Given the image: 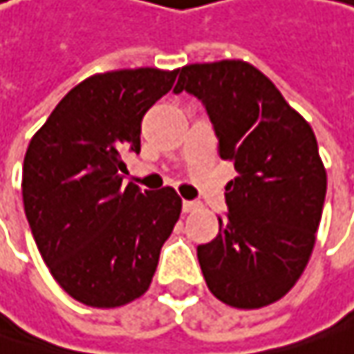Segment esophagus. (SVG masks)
Listing matches in <instances>:
<instances>
[{
  "instance_id": "obj_1",
  "label": "esophagus",
  "mask_w": 354,
  "mask_h": 354,
  "mask_svg": "<svg viewBox=\"0 0 354 354\" xmlns=\"http://www.w3.org/2000/svg\"><path fill=\"white\" fill-rule=\"evenodd\" d=\"M197 209H199V203L197 201H183V212L185 214H193Z\"/></svg>"
}]
</instances>
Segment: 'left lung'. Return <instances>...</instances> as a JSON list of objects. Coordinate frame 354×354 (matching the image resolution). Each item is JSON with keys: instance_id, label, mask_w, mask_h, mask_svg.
Here are the masks:
<instances>
[{"instance_id": "left-lung-1", "label": "left lung", "mask_w": 354, "mask_h": 354, "mask_svg": "<svg viewBox=\"0 0 354 354\" xmlns=\"http://www.w3.org/2000/svg\"><path fill=\"white\" fill-rule=\"evenodd\" d=\"M197 96L238 177L225 185L227 215L197 258L217 300L254 310L292 290L310 260L326 169L313 127L274 82L243 60L189 64L175 92Z\"/></svg>"}]
</instances>
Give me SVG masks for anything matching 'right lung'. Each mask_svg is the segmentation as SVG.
<instances>
[{
	"mask_svg": "<svg viewBox=\"0 0 354 354\" xmlns=\"http://www.w3.org/2000/svg\"><path fill=\"white\" fill-rule=\"evenodd\" d=\"M177 70L122 68L70 90L32 137L21 175L24 209L54 280L92 308H118L149 290L179 215L173 187L122 185L140 120Z\"/></svg>",
	"mask_w": 354,
	"mask_h": 354,
	"instance_id": "1",
	"label": "right lung"
}]
</instances>
